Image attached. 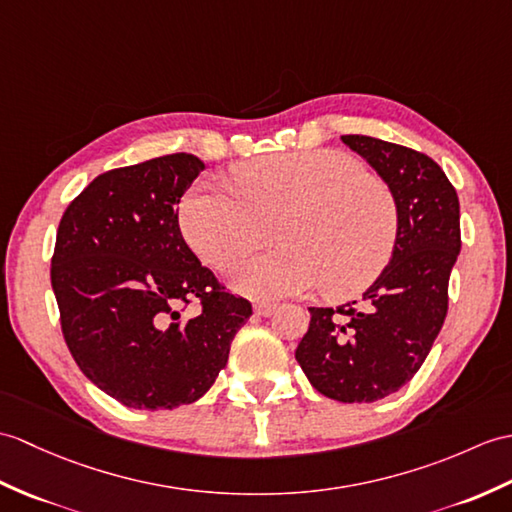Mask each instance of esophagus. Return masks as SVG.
<instances>
[{"label": "esophagus", "instance_id": "obj_1", "mask_svg": "<svg viewBox=\"0 0 512 512\" xmlns=\"http://www.w3.org/2000/svg\"><path fill=\"white\" fill-rule=\"evenodd\" d=\"M277 312V305L275 303H257L255 305V314L257 316H272Z\"/></svg>", "mask_w": 512, "mask_h": 512}]
</instances>
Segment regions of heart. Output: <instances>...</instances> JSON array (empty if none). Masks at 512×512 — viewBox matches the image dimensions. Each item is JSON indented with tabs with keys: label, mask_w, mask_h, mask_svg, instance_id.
<instances>
[{
	"label": "heart",
	"mask_w": 512,
	"mask_h": 512,
	"mask_svg": "<svg viewBox=\"0 0 512 512\" xmlns=\"http://www.w3.org/2000/svg\"><path fill=\"white\" fill-rule=\"evenodd\" d=\"M233 178L237 194L209 183L189 189L178 224L189 248L222 272L264 246L275 229L279 251L237 270L244 294L281 299L323 283L331 299H349L375 283L395 255V194L349 154H272L240 165Z\"/></svg>",
	"instance_id": "heart-1"
}]
</instances>
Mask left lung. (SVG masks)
Returning a JSON list of instances; mask_svg holds the SVG:
<instances>
[{
    "label": "left lung",
    "mask_w": 512,
    "mask_h": 512,
    "mask_svg": "<svg viewBox=\"0 0 512 512\" xmlns=\"http://www.w3.org/2000/svg\"><path fill=\"white\" fill-rule=\"evenodd\" d=\"M342 141L395 194L397 248L360 303L310 307V329L296 360L320 395L373 403L417 375L445 323L449 275L462 244L460 202L427 154L366 135H342Z\"/></svg>",
    "instance_id": "obj_1"
}]
</instances>
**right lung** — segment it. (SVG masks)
Here are the masks:
<instances>
[{
  "mask_svg": "<svg viewBox=\"0 0 512 512\" xmlns=\"http://www.w3.org/2000/svg\"><path fill=\"white\" fill-rule=\"evenodd\" d=\"M200 170L205 163L187 152L109 170L58 224L50 277L67 349L128 408L172 410L200 399L253 314L178 229L176 205ZM192 302L201 312L183 317Z\"/></svg>",
  "mask_w": 512,
  "mask_h": 512,
  "instance_id": "obj_1",
  "label": "right lung"
}]
</instances>
